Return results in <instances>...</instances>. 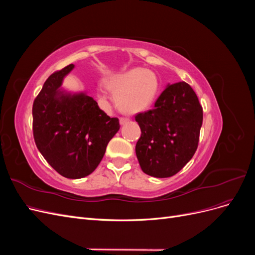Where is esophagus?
Returning a JSON list of instances; mask_svg holds the SVG:
<instances>
[{"label": "esophagus", "instance_id": "1", "mask_svg": "<svg viewBox=\"0 0 255 255\" xmlns=\"http://www.w3.org/2000/svg\"><path fill=\"white\" fill-rule=\"evenodd\" d=\"M120 123H121V125H125V123H127L129 119L128 118V117H120Z\"/></svg>", "mask_w": 255, "mask_h": 255}]
</instances>
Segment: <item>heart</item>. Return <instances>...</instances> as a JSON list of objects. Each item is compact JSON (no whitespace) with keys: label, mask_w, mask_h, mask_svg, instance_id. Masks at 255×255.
Returning a JSON list of instances; mask_svg holds the SVG:
<instances>
[{"label":"heart","mask_w":255,"mask_h":255,"mask_svg":"<svg viewBox=\"0 0 255 255\" xmlns=\"http://www.w3.org/2000/svg\"><path fill=\"white\" fill-rule=\"evenodd\" d=\"M109 88L116 96L119 109L126 113H137L150 106L158 91L156 74L134 68L115 75L109 82Z\"/></svg>","instance_id":"heart-1"}]
</instances>
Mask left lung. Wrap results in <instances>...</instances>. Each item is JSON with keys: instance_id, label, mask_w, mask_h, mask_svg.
Here are the masks:
<instances>
[{"instance_id": "obj_1", "label": "left lung", "mask_w": 255, "mask_h": 255, "mask_svg": "<svg viewBox=\"0 0 255 255\" xmlns=\"http://www.w3.org/2000/svg\"><path fill=\"white\" fill-rule=\"evenodd\" d=\"M141 129L136 155L142 171L151 176L176 174L197 151L203 110L189 85H168L152 110L137 114Z\"/></svg>"}]
</instances>
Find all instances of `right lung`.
<instances>
[{
  "label": "right lung",
  "mask_w": 255,
  "mask_h": 255,
  "mask_svg": "<svg viewBox=\"0 0 255 255\" xmlns=\"http://www.w3.org/2000/svg\"><path fill=\"white\" fill-rule=\"evenodd\" d=\"M71 64L52 73L33 103V135L38 150L60 175L86 176L100 164L106 146L120 128L94 99L59 91Z\"/></svg>",
  "instance_id": "1"
}]
</instances>
